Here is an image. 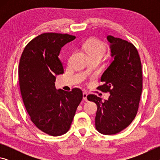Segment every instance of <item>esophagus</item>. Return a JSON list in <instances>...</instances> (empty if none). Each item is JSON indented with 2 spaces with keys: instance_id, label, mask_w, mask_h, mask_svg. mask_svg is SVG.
I'll return each mask as SVG.
<instances>
[{
  "instance_id": "1",
  "label": "esophagus",
  "mask_w": 160,
  "mask_h": 160,
  "mask_svg": "<svg viewBox=\"0 0 160 160\" xmlns=\"http://www.w3.org/2000/svg\"><path fill=\"white\" fill-rule=\"evenodd\" d=\"M88 93L87 92H83V99L85 100V102H87L88 101V98H87V97H88Z\"/></svg>"
}]
</instances>
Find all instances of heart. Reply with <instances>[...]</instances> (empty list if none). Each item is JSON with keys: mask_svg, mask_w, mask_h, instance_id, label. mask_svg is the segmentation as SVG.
I'll list each match as a JSON object with an SVG mask.
<instances>
[{"mask_svg": "<svg viewBox=\"0 0 160 160\" xmlns=\"http://www.w3.org/2000/svg\"><path fill=\"white\" fill-rule=\"evenodd\" d=\"M82 48L89 56H97L102 58L107 51V47L101 40L92 39L84 43Z\"/></svg>", "mask_w": 160, "mask_h": 160, "instance_id": "b5f03b06", "label": "heart"}]
</instances>
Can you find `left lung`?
Masks as SVG:
<instances>
[{"instance_id":"obj_1","label":"left lung","mask_w":160,"mask_h":160,"mask_svg":"<svg viewBox=\"0 0 160 160\" xmlns=\"http://www.w3.org/2000/svg\"><path fill=\"white\" fill-rule=\"evenodd\" d=\"M107 39L114 59L102 75L103 84L97 89L109 92L110 96L104 102L95 94H89L87 98L97 106V131L113 135L127 128L137 114L142 90V72L140 56L132 43L111 35Z\"/></svg>"}]
</instances>
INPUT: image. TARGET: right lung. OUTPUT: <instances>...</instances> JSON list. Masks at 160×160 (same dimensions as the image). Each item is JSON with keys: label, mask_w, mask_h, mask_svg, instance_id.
I'll use <instances>...</instances> for the list:
<instances>
[{"label": "right lung", "mask_w": 160, "mask_h": 160, "mask_svg": "<svg viewBox=\"0 0 160 160\" xmlns=\"http://www.w3.org/2000/svg\"><path fill=\"white\" fill-rule=\"evenodd\" d=\"M75 39L68 34L47 32L29 42L20 57L18 74L20 92L31 121L45 133L58 136L68 131L82 92L56 90V75L63 74L58 58L61 48Z\"/></svg>", "instance_id": "1"}]
</instances>
